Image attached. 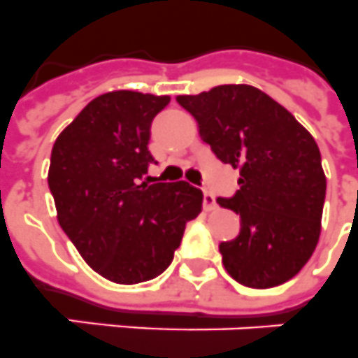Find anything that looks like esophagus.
I'll list each match as a JSON object with an SVG mask.
<instances>
[{"label":"esophagus","instance_id":"34e87169","mask_svg":"<svg viewBox=\"0 0 358 358\" xmlns=\"http://www.w3.org/2000/svg\"><path fill=\"white\" fill-rule=\"evenodd\" d=\"M203 207H206V211H211L216 207V200L209 191H203Z\"/></svg>","mask_w":358,"mask_h":358}]
</instances>
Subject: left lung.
I'll list each match as a JSON object with an SVG mask.
<instances>
[{"instance_id":"1","label":"left lung","mask_w":358,"mask_h":358,"mask_svg":"<svg viewBox=\"0 0 358 358\" xmlns=\"http://www.w3.org/2000/svg\"><path fill=\"white\" fill-rule=\"evenodd\" d=\"M176 101L216 158L240 171L235 196L216 198L240 215L238 236L220 244L225 271L255 289L293 278L320 236L326 174L315 138L253 85H218Z\"/></svg>"}]
</instances>
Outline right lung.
I'll return each instance as SVG.
<instances>
[{"instance_id": "obj_1", "label": "right lung", "mask_w": 358, "mask_h": 358, "mask_svg": "<svg viewBox=\"0 0 358 358\" xmlns=\"http://www.w3.org/2000/svg\"><path fill=\"white\" fill-rule=\"evenodd\" d=\"M169 96L113 91L85 105L56 138L49 189L58 222L98 275L140 284L164 273L203 194L187 182L145 184L151 123Z\"/></svg>"}]
</instances>
